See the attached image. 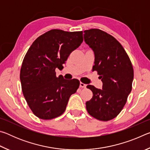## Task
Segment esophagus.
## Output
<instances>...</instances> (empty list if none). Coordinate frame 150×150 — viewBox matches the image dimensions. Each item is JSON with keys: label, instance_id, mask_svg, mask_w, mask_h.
I'll return each mask as SVG.
<instances>
[{"label": "esophagus", "instance_id": "1", "mask_svg": "<svg viewBox=\"0 0 150 150\" xmlns=\"http://www.w3.org/2000/svg\"><path fill=\"white\" fill-rule=\"evenodd\" d=\"M86 87H87V85L84 84L83 83H80V87L81 88H86Z\"/></svg>", "mask_w": 150, "mask_h": 150}]
</instances>
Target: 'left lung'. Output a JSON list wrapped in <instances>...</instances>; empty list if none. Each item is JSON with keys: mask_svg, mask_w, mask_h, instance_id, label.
<instances>
[{"mask_svg": "<svg viewBox=\"0 0 150 150\" xmlns=\"http://www.w3.org/2000/svg\"><path fill=\"white\" fill-rule=\"evenodd\" d=\"M84 40L95 54L93 71H97L103 82V89L87 86L93 95L86 102V108L97 120H110L122 110L132 91V65L120 42L108 33L99 29L87 30Z\"/></svg>", "mask_w": 150, "mask_h": 150, "instance_id": "1", "label": "left lung"}]
</instances>
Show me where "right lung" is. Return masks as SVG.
Listing matches in <instances>:
<instances>
[{
	"mask_svg": "<svg viewBox=\"0 0 150 150\" xmlns=\"http://www.w3.org/2000/svg\"><path fill=\"white\" fill-rule=\"evenodd\" d=\"M83 41V32L54 29L32 43L22 62L20 78L24 96L32 112L51 120L64 112L68 100L79 87V81L57 77L68 57Z\"/></svg>",
	"mask_w": 150,
	"mask_h": 150,
	"instance_id": "add662e5",
	"label": "right lung"
}]
</instances>
